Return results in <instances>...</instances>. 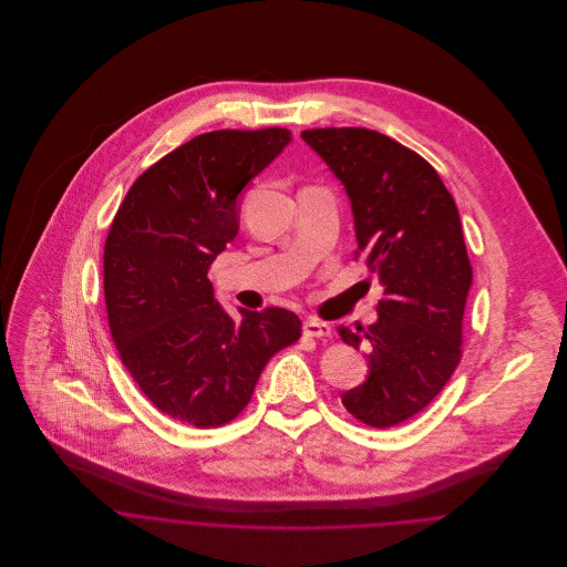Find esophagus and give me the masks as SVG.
Segmentation results:
<instances>
[{
  "mask_svg": "<svg viewBox=\"0 0 567 567\" xmlns=\"http://www.w3.org/2000/svg\"><path fill=\"white\" fill-rule=\"evenodd\" d=\"M303 333L310 336V338H329L331 336V327L321 321H315V319H308L303 323Z\"/></svg>",
  "mask_w": 567,
  "mask_h": 567,
  "instance_id": "esophagus-1",
  "label": "esophagus"
}]
</instances>
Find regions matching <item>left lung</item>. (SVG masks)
Returning <instances> with one entry per match:
<instances>
[{"label": "left lung", "mask_w": 567, "mask_h": 567, "mask_svg": "<svg viewBox=\"0 0 567 567\" xmlns=\"http://www.w3.org/2000/svg\"><path fill=\"white\" fill-rule=\"evenodd\" d=\"M301 137L342 183L355 255L384 288L375 323L340 327L369 364L342 404L367 425L391 427L430 404L461 360L472 288L461 216L436 169L382 133L315 128Z\"/></svg>", "instance_id": "1"}]
</instances>
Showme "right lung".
<instances>
[{"label":"right lung","instance_id":"right-lung-1","mask_svg":"<svg viewBox=\"0 0 567 567\" xmlns=\"http://www.w3.org/2000/svg\"><path fill=\"white\" fill-rule=\"evenodd\" d=\"M292 142L288 128L214 131L148 167L104 244L113 342L144 395L196 427L236 419L266 362L301 336L284 308L238 310L214 297L212 261L240 231V194Z\"/></svg>","mask_w":567,"mask_h":567}]
</instances>
